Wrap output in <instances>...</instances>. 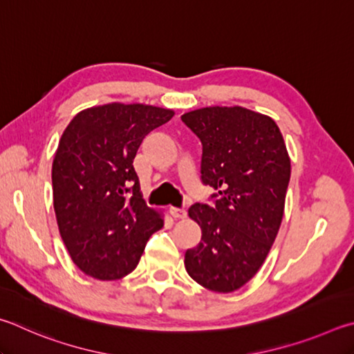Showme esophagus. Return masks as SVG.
Instances as JSON below:
<instances>
[{
    "label": "esophagus",
    "instance_id": "obj_1",
    "mask_svg": "<svg viewBox=\"0 0 354 354\" xmlns=\"http://www.w3.org/2000/svg\"><path fill=\"white\" fill-rule=\"evenodd\" d=\"M169 213H171L174 219H185V218H187V212H185L183 208L172 207V208H169Z\"/></svg>",
    "mask_w": 354,
    "mask_h": 354
}]
</instances>
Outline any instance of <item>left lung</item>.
Wrapping results in <instances>:
<instances>
[{
	"mask_svg": "<svg viewBox=\"0 0 354 354\" xmlns=\"http://www.w3.org/2000/svg\"><path fill=\"white\" fill-rule=\"evenodd\" d=\"M202 142L203 185L214 207L194 203L199 245L185 253L188 275L205 289L228 294L252 280L280 230L290 158L268 115L239 107H203L182 115Z\"/></svg>",
	"mask_w": 354,
	"mask_h": 354,
	"instance_id": "8db88e82",
	"label": "left lung"
}]
</instances>
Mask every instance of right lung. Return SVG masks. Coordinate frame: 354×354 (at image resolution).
Listing matches in <instances>:
<instances>
[{"instance_id": "obj_1", "label": "right lung", "mask_w": 354, "mask_h": 354, "mask_svg": "<svg viewBox=\"0 0 354 354\" xmlns=\"http://www.w3.org/2000/svg\"><path fill=\"white\" fill-rule=\"evenodd\" d=\"M174 110L111 102L73 118L53 161L54 212L73 263L101 281L129 275L163 216L146 205L133 158Z\"/></svg>"}]
</instances>
